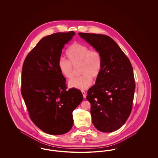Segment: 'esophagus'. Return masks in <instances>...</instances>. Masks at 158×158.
<instances>
[{
    "mask_svg": "<svg viewBox=\"0 0 158 158\" xmlns=\"http://www.w3.org/2000/svg\"><path fill=\"white\" fill-rule=\"evenodd\" d=\"M82 93L83 98H86V93L85 92V91H84V90H82Z\"/></svg>",
    "mask_w": 158,
    "mask_h": 158,
    "instance_id": "34e87169",
    "label": "esophagus"
}]
</instances>
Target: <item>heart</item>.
Wrapping results in <instances>:
<instances>
[{
    "label": "heart",
    "mask_w": 158,
    "mask_h": 158,
    "mask_svg": "<svg viewBox=\"0 0 158 158\" xmlns=\"http://www.w3.org/2000/svg\"><path fill=\"white\" fill-rule=\"evenodd\" d=\"M68 60L60 58L58 67L61 75L67 79H71L74 73V68L79 67L82 75L69 81L70 88L84 90L89 87L92 77H98L102 69V57L97 50H89L85 44L75 43L69 47L66 52Z\"/></svg>",
    "instance_id": "1"
}]
</instances>
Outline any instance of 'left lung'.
<instances>
[{
	"label": "left lung",
	"mask_w": 158,
	"mask_h": 158,
	"mask_svg": "<svg viewBox=\"0 0 158 158\" xmlns=\"http://www.w3.org/2000/svg\"><path fill=\"white\" fill-rule=\"evenodd\" d=\"M100 53L102 69L88 91L90 114L99 131L113 132L123 126L132 110L135 82L131 64L114 40L108 35L78 33Z\"/></svg>",
	"instance_id": "obj_1"
}]
</instances>
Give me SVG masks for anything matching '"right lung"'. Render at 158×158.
Segmentation results:
<instances>
[{
    "label": "right lung",
    "instance_id": "right-lung-1",
    "mask_svg": "<svg viewBox=\"0 0 158 158\" xmlns=\"http://www.w3.org/2000/svg\"><path fill=\"white\" fill-rule=\"evenodd\" d=\"M75 35L69 31L43 38L23 64L21 94L30 117L49 135L70 131L73 124L72 113L83 98L80 90H66V79L58 67L63 48Z\"/></svg>",
    "mask_w": 158,
    "mask_h": 158
}]
</instances>
